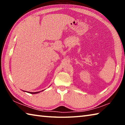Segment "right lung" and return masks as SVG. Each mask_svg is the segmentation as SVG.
Instances as JSON below:
<instances>
[{
  "label": "right lung",
  "mask_w": 125,
  "mask_h": 125,
  "mask_svg": "<svg viewBox=\"0 0 125 125\" xmlns=\"http://www.w3.org/2000/svg\"><path fill=\"white\" fill-rule=\"evenodd\" d=\"M24 91V92H26V91H24V90H23ZM43 91V90H42ZM40 92H34V93H33V92H27V93H30V94H37V93H40Z\"/></svg>",
  "instance_id": "1"
}]
</instances>
